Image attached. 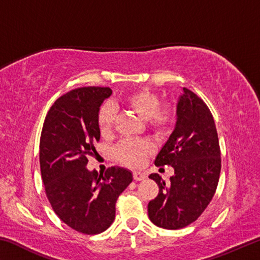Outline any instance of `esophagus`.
Instances as JSON below:
<instances>
[{
	"label": "esophagus",
	"instance_id": "obj_1",
	"mask_svg": "<svg viewBox=\"0 0 260 260\" xmlns=\"http://www.w3.org/2000/svg\"><path fill=\"white\" fill-rule=\"evenodd\" d=\"M133 178L136 181H142V180L146 179V174L142 172H133Z\"/></svg>",
	"mask_w": 260,
	"mask_h": 260
}]
</instances>
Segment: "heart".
<instances>
[{
	"label": "heart",
	"mask_w": 260,
	"mask_h": 260,
	"mask_svg": "<svg viewBox=\"0 0 260 260\" xmlns=\"http://www.w3.org/2000/svg\"><path fill=\"white\" fill-rule=\"evenodd\" d=\"M119 103L147 121L148 128L156 134H161L170 128L175 119L174 105L160 104V99L156 93L139 88L125 94L119 100ZM116 121V109L112 104H104L98 114V126L100 133L104 138L112 134ZM152 151L150 143L143 140H125L118 144L114 155L122 164L132 167H140Z\"/></svg>",
	"instance_id": "heart-1"
}]
</instances>
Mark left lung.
Segmentation results:
<instances>
[{"mask_svg":"<svg viewBox=\"0 0 260 260\" xmlns=\"http://www.w3.org/2000/svg\"><path fill=\"white\" fill-rule=\"evenodd\" d=\"M173 133L158 153L156 166H172L165 183L159 174L149 178L159 187L149 202V218L165 230H180L197 220L212 201L221 171V152L215 124L208 105L183 88L177 107Z\"/></svg>","mask_w":260,"mask_h":260,"instance_id":"8db88e82","label":"left lung"}]
</instances>
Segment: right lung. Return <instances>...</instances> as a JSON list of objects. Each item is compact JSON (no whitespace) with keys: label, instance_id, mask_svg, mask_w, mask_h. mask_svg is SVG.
Listing matches in <instances>:
<instances>
[{"label":"right lung","instance_id":"right-lung-1","mask_svg":"<svg viewBox=\"0 0 260 260\" xmlns=\"http://www.w3.org/2000/svg\"><path fill=\"white\" fill-rule=\"evenodd\" d=\"M112 94L109 87H81L51 105L40 138V169L47 199L69 227L95 235L111 226L116 202L133 175L112 166L103 173L87 170V156L100 141L98 114Z\"/></svg>","mask_w":260,"mask_h":260}]
</instances>
